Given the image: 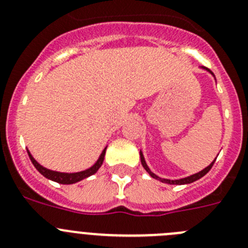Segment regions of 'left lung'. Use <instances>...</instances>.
I'll use <instances>...</instances> for the list:
<instances>
[{"label": "left lung", "instance_id": "8db88e82", "mask_svg": "<svg viewBox=\"0 0 248 248\" xmlns=\"http://www.w3.org/2000/svg\"><path fill=\"white\" fill-rule=\"evenodd\" d=\"M203 69L206 70V71H209V72H210V74L213 75V76H214V74H213V72L210 71V70H209V69H206V67H203ZM140 158H141V165H142V167H144V169L146 170L147 173H149L150 176L152 177V178L158 179V181H161V182H162V183H167V185H189V183H192V182L198 181L199 178H202V177H203V176H205V174L208 173V172L210 171V170H212L213 165H214L215 160H217V158H215V160L213 161V162L210 163V165H209L208 167H205V169L202 170L201 172H198V173L192 174V176H189V177H186V178H181V179H166V178H160V177L156 176V174L154 173V172L150 171V169H149V167H147L146 162H145L144 155H142V152H141V151H140Z\"/></svg>", "mask_w": 248, "mask_h": 248}]
</instances>
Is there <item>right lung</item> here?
Returning a JSON list of instances; mask_svg holds the SVG:
<instances>
[{"label":"right lung","instance_id":"right-lung-1","mask_svg":"<svg viewBox=\"0 0 248 248\" xmlns=\"http://www.w3.org/2000/svg\"><path fill=\"white\" fill-rule=\"evenodd\" d=\"M106 150H107V147L103 150V151H102L99 158L97 160V162L94 163L92 167L85 170V171L75 172V173H63V172H56V171H51V170L45 169V167H43L40 163H38L35 160H34V157L31 155V152H29L28 150H27V151H28L29 158H31V163L34 165V167H35V169L38 170V171H39L43 176L46 177L47 179H51V181L61 183V185H72V183H76V182L82 181V179L92 176V174H94L97 171H98L99 167H101L102 163H103L104 155H106Z\"/></svg>","mask_w":248,"mask_h":248}]
</instances>
